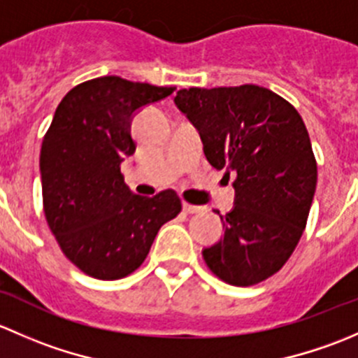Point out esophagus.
<instances>
[{
  "label": "esophagus",
  "mask_w": 358,
  "mask_h": 358,
  "mask_svg": "<svg viewBox=\"0 0 358 358\" xmlns=\"http://www.w3.org/2000/svg\"><path fill=\"white\" fill-rule=\"evenodd\" d=\"M183 211L185 213H199L202 211V206L189 204V202H183Z\"/></svg>",
  "instance_id": "34e87169"
}]
</instances>
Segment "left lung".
I'll list each match as a JSON object with an SVG mask.
<instances>
[{
  "label": "left lung",
  "instance_id": "8db88e82",
  "mask_svg": "<svg viewBox=\"0 0 358 358\" xmlns=\"http://www.w3.org/2000/svg\"><path fill=\"white\" fill-rule=\"evenodd\" d=\"M175 103L196 126L209 164L236 173L234 208L206 265L232 286L279 272L298 246L317 185V162L301 115L256 85L180 90Z\"/></svg>",
  "mask_w": 358,
  "mask_h": 358
}]
</instances>
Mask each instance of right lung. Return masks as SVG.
Wrapping results in <instances>:
<instances>
[{
  "instance_id": "1",
  "label": "right lung",
  "mask_w": 358,
  "mask_h": 358,
  "mask_svg": "<svg viewBox=\"0 0 358 358\" xmlns=\"http://www.w3.org/2000/svg\"><path fill=\"white\" fill-rule=\"evenodd\" d=\"M175 90L103 76L72 88L57 107L39 156L43 204L60 249L86 275L135 272L159 229L182 211L175 190L136 196L121 175L136 149L135 114Z\"/></svg>"
}]
</instances>
